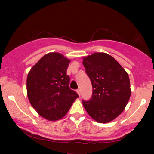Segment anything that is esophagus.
I'll list each match as a JSON object with an SVG mask.
<instances>
[{"mask_svg":"<svg viewBox=\"0 0 154 154\" xmlns=\"http://www.w3.org/2000/svg\"><path fill=\"white\" fill-rule=\"evenodd\" d=\"M76 92H77L78 94H79V96H81V90H80V89H78V90H76Z\"/></svg>","mask_w":154,"mask_h":154,"instance_id":"obj_1","label":"esophagus"}]
</instances>
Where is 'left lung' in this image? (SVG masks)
<instances>
[{
    "instance_id": "left-lung-1",
    "label": "left lung",
    "mask_w": 154,
    "mask_h": 154,
    "mask_svg": "<svg viewBox=\"0 0 154 154\" xmlns=\"http://www.w3.org/2000/svg\"><path fill=\"white\" fill-rule=\"evenodd\" d=\"M83 64L92 85L90 100H83L88 114L98 123H109L121 114L131 95L127 72L113 57L94 52Z\"/></svg>"
}]
</instances>
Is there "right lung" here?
<instances>
[{"instance_id":"add662e5","label":"right lung","mask_w":154,"mask_h":154,"mask_svg":"<svg viewBox=\"0 0 154 154\" xmlns=\"http://www.w3.org/2000/svg\"><path fill=\"white\" fill-rule=\"evenodd\" d=\"M70 60L58 52L44 55L28 73L27 96L44 119L57 121L68 112L79 94L69 88L66 70Z\"/></svg>"}]
</instances>
